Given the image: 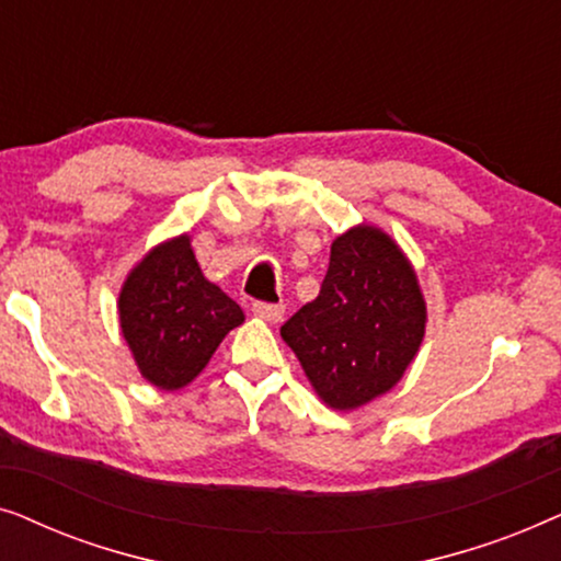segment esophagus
<instances>
[{
    "label": "esophagus",
    "instance_id": "esophagus-1",
    "mask_svg": "<svg viewBox=\"0 0 561 561\" xmlns=\"http://www.w3.org/2000/svg\"><path fill=\"white\" fill-rule=\"evenodd\" d=\"M283 304H265V301H255L252 304V313H255L257 319H265L271 321V324H278V321L283 319Z\"/></svg>",
    "mask_w": 561,
    "mask_h": 561
}]
</instances>
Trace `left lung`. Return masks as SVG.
<instances>
[{
    "instance_id": "obj_1",
    "label": "left lung",
    "mask_w": 561,
    "mask_h": 561,
    "mask_svg": "<svg viewBox=\"0 0 561 561\" xmlns=\"http://www.w3.org/2000/svg\"><path fill=\"white\" fill-rule=\"evenodd\" d=\"M426 332V301L403 250L378 227L336 237L319 296L280 327L321 401L336 411L388 393Z\"/></svg>"
}]
</instances>
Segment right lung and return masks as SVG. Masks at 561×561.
<instances>
[{
    "mask_svg": "<svg viewBox=\"0 0 561 561\" xmlns=\"http://www.w3.org/2000/svg\"><path fill=\"white\" fill-rule=\"evenodd\" d=\"M119 327L137 370L160 390H181L204 370L244 313L204 278L191 237L152 248L119 290Z\"/></svg>",
    "mask_w": 561,
    "mask_h": 561,
    "instance_id": "1",
    "label": "right lung"
}]
</instances>
